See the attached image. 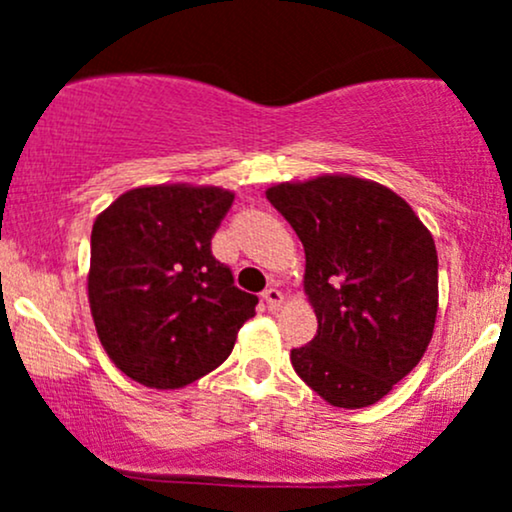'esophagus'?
<instances>
[{"instance_id":"esophagus-1","label":"esophagus","mask_w":512,"mask_h":512,"mask_svg":"<svg viewBox=\"0 0 512 512\" xmlns=\"http://www.w3.org/2000/svg\"><path fill=\"white\" fill-rule=\"evenodd\" d=\"M262 301L267 303L269 310H276L281 303H284V296H281L279 289H274V286H269V289H264V293H262Z\"/></svg>"}]
</instances>
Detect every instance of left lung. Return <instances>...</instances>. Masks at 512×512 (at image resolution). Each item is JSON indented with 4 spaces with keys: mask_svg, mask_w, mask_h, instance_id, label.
Instances as JSON below:
<instances>
[{
    "mask_svg": "<svg viewBox=\"0 0 512 512\" xmlns=\"http://www.w3.org/2000/svg\"><path fill=\"white\" fill-rule=\"evenodd\" d=\"M305 250L317 332L293 370L334 407L383 399L421 361L438 313L436 243L402 197L378 182L325 175L269 187Z\"/></svg>",
    "mask_w": 512,
    "mask_h": 512,
    "instance_id": "8db88e82",
    "label": "left lung"
}]
</instances>
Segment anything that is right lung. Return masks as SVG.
<instances>
[{
	"mask_svg": "<svg viewBox=\"0 0 512 512\" xmlns=\"http://www.w3.org/2000/svg\"><path fill=\"white\" fill-rule=\"evenodd\" d=\"M231 204L219 187H137L93 223V322L115 366L137 383H195L226 361L255 315L257 296L211 255Z\"/></svg>",
	"mask_w": 512,
	"mask_h": 512,
	"instance_id": "1",
	"label": "right lung"
}]
</instances>
